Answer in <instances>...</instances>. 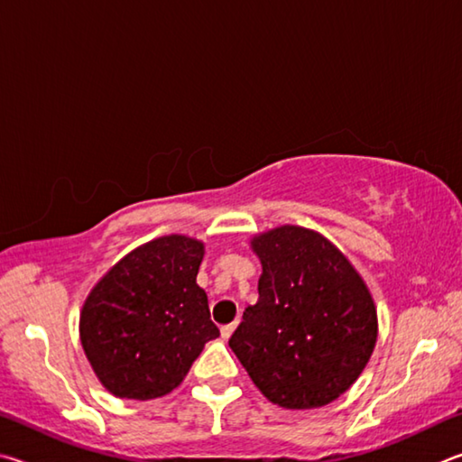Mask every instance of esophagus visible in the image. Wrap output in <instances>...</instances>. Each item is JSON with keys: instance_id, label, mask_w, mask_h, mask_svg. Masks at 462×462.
<instances>
[{"instance_id": "34e87169", "label": "esophagus", "mask_w": 462, "mask_h": 462, "mask_svg": "<svg viewBox=\"0 0 462 462\" xmlns=\"http://www.w3.org/2000/svg\"><path fill=\"white\" fill-rule=\"evenodd\" d=\"M237 328V322H231V325H225V327H221V337L223 338H229L231 335H233V330Z\"/></svg>"}]
</instances>
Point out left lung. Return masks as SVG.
Returning a JSON list of instances; mask_svg holds the SVG:
<instances>
[{"label":"left lung","mask_w":462,"mask_h":462,"mask_svg":"<svg viewBox=\"0 0 462 462\" xmlns=\"http://www.w3.org/2000/svg\"><path fill=\"white\" fill-rule=\"evenodd\" d=\"M260 298L229 338L257 390L286 410L335 402L357 382L377 343L365 280L319 231L280 225L249 241Z\"/></svg>","instance_id":"obj_1"}]
</instances>
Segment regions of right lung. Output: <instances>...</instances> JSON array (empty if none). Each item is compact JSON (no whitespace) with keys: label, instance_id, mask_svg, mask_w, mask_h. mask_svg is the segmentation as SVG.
<instances>
[{"label":"right lung","instance_id":"1","mask_svg":"<svg viewBox=\"0 0 462 462\" xmlns=\"http://www.w3.org/2000/svg\"><path fill=\"white\" fill-rule=\"evenodd\" d=\"M205 244L164 236L111 265L85 298L80 345L97 379L121 400H156L182 383L218 337L197 284Z\"/></svg>","mask_w":462,"mask_h":462}]
</instances>
